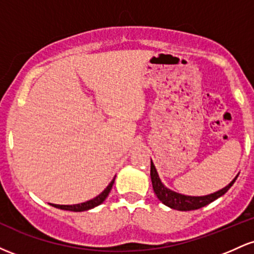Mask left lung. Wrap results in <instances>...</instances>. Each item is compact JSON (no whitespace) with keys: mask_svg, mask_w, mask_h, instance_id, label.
<instances>
[{"mask_svg":"<svg viewBox=\"0 0 254 254\" xmlns=\"http://www.w3.org/2000/svg\"><path fill=\"white\" fill-rule=\"evenodd\" d=\"M150 178H151V184H153V189L155 194L161 200L165 205L170 206L172 209H176V210L180 211H190V210H196V209L203 208V206L208 205L209 203L214 202L215 199H217L218 197H221L222 194L226 193L227 191L232 188V185L234 184L237 178L229 184L228 186L222 189V190L215 192V193L208 194V196H202V197H192V196H185V194L177 193V192L171 191L170 189L165 188L164 184L161 183L159 176H157V172L155 170V166H154L153 161L150 162Z\"/></svg>","mask_w":254,"mask_h":254,"instance_id":"8db88e82","label":"left lung"}]
</instances>
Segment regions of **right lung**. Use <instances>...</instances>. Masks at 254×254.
I'll return each instance as SVG.
<instances>
[{"instance_id":"obj_1","label":"right lung","mask_w":254,"mask_h":254,"mask_svg":"<svg viewBox=\"0 0 254 254\" xmlns=\"http://www.w3.org/2000/svg\"><path fill=\"white\" fill-rule=\"evenodd\" d=\"M113 183H115V178H113V180L110 183V185L107 186V188L105 189V190L101 192V193L99 194V196H97L95 198H93V199H90V200H87V202H84V203L74 204V205H57V204H51V205L55 206V208L62 209V210H69V211H84V210H89V209L94 208V206H98L99 204H101L105 199H106V197L109 196L111 189H112Z\"/></svg>"}]
</instances>
